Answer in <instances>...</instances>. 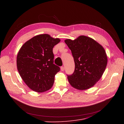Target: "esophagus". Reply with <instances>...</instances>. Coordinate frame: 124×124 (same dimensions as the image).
Listing matches in <instances>:
<instances>
[{"label":"esophagus","mask_w":124,"mask_h":124,"mask_svg":"<svg viewBox=\"0 0 124 124\" xmlns=\"http://www.w3.org/2000/svg\"><path fill=\"white\" fill-rule=\"evenodd\" d=\"M60 68H61V71H63L64 70V66H61Z\"/></svg>","instance_id":"esophagus-1"}]
</instances>
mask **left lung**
<instances>
[{
    "label": "left lung",
    "instance_id": "obj_1",
    "mask_svg": "<svg viewBox=\"0 0 124 124\" xmlns=\"http://www.w3.org/2000/svg\"><path fill=\"white\" fill-rule=\"evenodd\" d=\"M74 58L75 69L67 75L69 83L79 90L93 87L105 71L108 58L104 48L93 39L80 36L74 40H65Z\"/></svg>",
    "mask_w": 124,
    "mask_h": 124
}]
</instances>
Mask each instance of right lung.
Wrapping results in <instances>:
<instances>
[{"instance_id":"add662e5","label":"right lung","mask_w":124,"mask_h":124,"mask_svg":"<svg viewBox=\"0 0 124 124\" xmlns=\"http://www.w3.org/2000/svg\"><path fill=\"white\" fill-rule=\"evenodd\" d=\"M59 39L48 34L35 36L26 42L17 56V68L25 84L32 90L42 93L53 86L60 67L54 64L53 48Z\"/></svg>"}]
</instances>
